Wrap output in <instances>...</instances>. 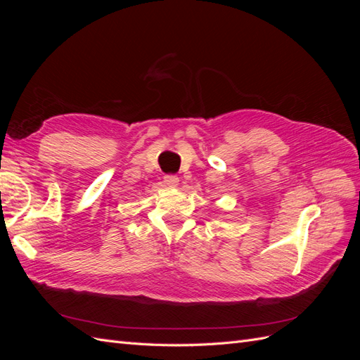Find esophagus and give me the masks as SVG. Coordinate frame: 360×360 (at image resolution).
<instances>
[{"label":"esophagus","instance_id":"1","mask_svg":"<svg viewBox=\"0 0 360 360\" xmlns=\"http://www.w3.org/2000/svg\"><path fill=\"white\" fill-rule=\"evenodd\" d=\"M163 183H165L168 188H177V186H179V177H177V176H172V174H169V176L163 177Z\"/></svg>","mask_w":360,"mask_h":360}]
</instances>
